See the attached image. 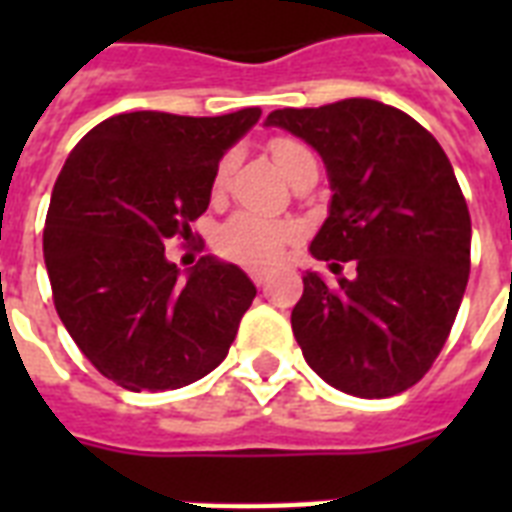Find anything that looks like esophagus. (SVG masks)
<instances>
[{"mask_svg": "<svg viewBox=\"0 0 512 512\" xmlns=\"http://www.w3.org/2000/svg\"><path fill=\"white\" fill-rule=\"evenodd\" d=\"M249 279L255 281L257 287H263L265 281H268V273H265V271H249Z\"/></svg>", "mask_w": 512, "mask_h": 512, "instance_id": "esophagus-1", "label": "esophagus"}]
</instances>
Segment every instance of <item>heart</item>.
Listing matches in <instances>:
<instances>
[{
  "label": "heart",
  "mask_w": 512,
  "mask_h": 512,
  "mask_svg": "<svg viewBox=\"0 0 512 512\" xmlns=\"http://www.w3.org/2000/svg\"><path fill=\"white\" fill-rule=\"evenodd\" d=\"M268 151H271L273 162L279 164V170L287 177L300 164L313 159L311 151L292 138H273L268 143ZM228 170H231V156H223L220 164H217L215 180H212L215 191L225 183ZM289 239H292V225L268 220V217L255 215V212H236V215L228 217L220 225V231L215 236V249L217 255H223L231 263L249 265V268H265V265L279 260L281 252H284V244Z\"/></svg>",
  "instance_id": "heart-1"
}]
</instances>
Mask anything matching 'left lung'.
Returning a JSON list of instances; mask_svg holds the SVG:
<instances>
[{
  "mask_svg": "<svg viewBox=\"0 0 512 512\" xmlns=\"http://www.w3.org/2000/svg\"><path fill=\"white\" fill-rule=\"evenodd\" d=\"M268 124L311 143L335 191L311 255L337 279L305 273L292 311L305 361L350 396L404 393L444 348L470 276V212L444 148L369 98L279 108Z\"/></svg>",
  "mask_w": 512,
  "mask_h": 512,
  "instance_id": "obj_1",
  "label": "left lung"
}]
</instances>
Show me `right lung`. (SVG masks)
Instances as JSON below:
<instances>
[{
    "label": "right lung",
    "mask_w": 512,
    "mask_h": 512,
    "mask_svg": "<svg viewBox=\"0 0 512 512\" xmlns=\"http://www.w3.org/2000/svg\"><path fill=\"white\" fill-rule=\"evenodd\" d=\"M260 114L132 111L92 127L68 154L44 220V265L63 327L116 385L183 388L228 356L255 284L212 257L180 279L164 241L191 239L220 156Z\"/></svg>",
    "instance_id": "1"
}]
</instances>
